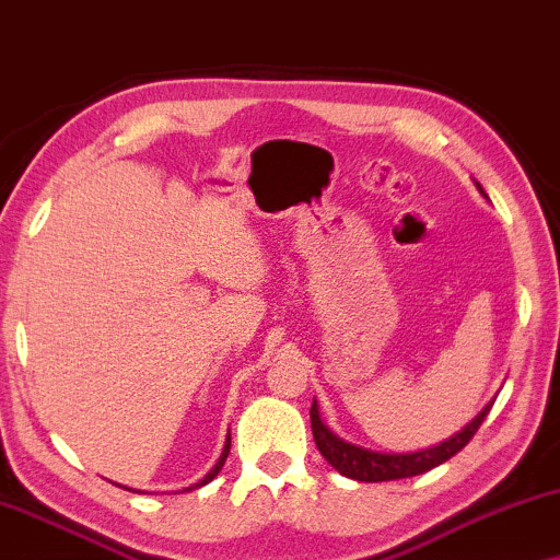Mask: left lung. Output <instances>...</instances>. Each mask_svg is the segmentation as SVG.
<instances>
[{
    "instance_id": "left-lung-1",
    "label": "left lung",
    "mask_w": 560,
    "mask_h": 560,
    "mask_svg": "<svg viewBox=\"0 0 560 560\" xmlns=\"http://www.w3.org/2000/svg\"><path fill=\"white\" fill-rule=\"evenodd\" d=\"M477 190L482 198H487L482 185L475 183ZM494 404V398L490 404L482 406L475 419L456 431L439 444H431L427 448H416V452H375V448L352 444V441H345L342 436H337L332 429L322 421L319 416V406L317 400H312V434L314 441H317L319 454L325 456L327 464L332 469L340 471L342 477L358 479V482H390V479H404V477H416L423 475V471L439 467L446 459H452L456 452H462L464 446L469 444V439L477 434L479 423L487 419L490 408Z\"/></svg>"
}]
</instances>
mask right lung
<instances>
[{
    "mask_svg": "<svg viewBox=\"0 0 560 560\" xmlns=\"http://www.w3.org/2000/svg\"><path fill=\"white\" fill-rule=\"evenodd\" d=\"M228 452H231V434H228V436H225V446H223V454H220V459L215 462V467H212V469L208 471V475H205V477L200 479V482H195V485H190V487H185V490H183V492H192V490H195V487H202V485H208V482H212V479H215V477H218V471H220V469H223V464H225V459H228ZM119 487H124V485H119ZM124 490H129V492H141V490H131V487H124Z\"/></svg>",
    "mask_w": 560,
    "mask_h": 560,
    "instance_id": "1",
    "label": "right lung"
}]
</instances>
